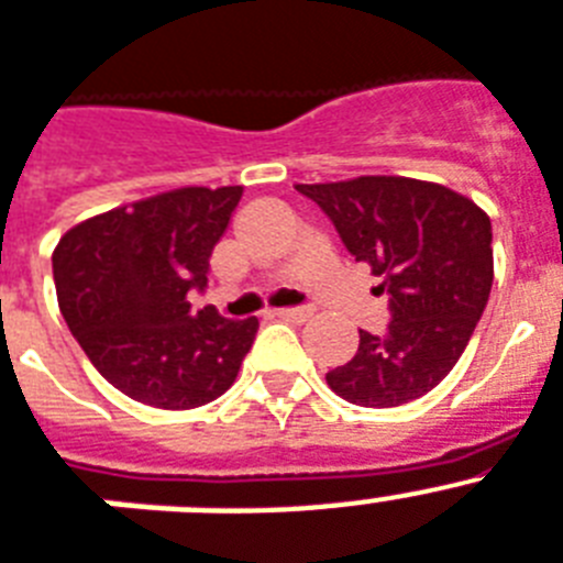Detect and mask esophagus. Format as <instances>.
Here are the masks:
<instances>
[{
	"label": "esophagus",
	"instance_id": "34e87169",
	"mask_svg": "<svg viewBox=\"0 0 563 563\" xmlns=\"http://www.w3.org/2000/svg\"><path fill=\"white\" fill-rule=\"evenodd\" d=\"M274 314H277L280 320H289V323H306V320H309L314 311L311 309H277Z\"/></svg>",
	"mask_w": 563,
	"mask_h": 563
}]
</instances>
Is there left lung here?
I'll list each match as a JSON object with an SVG mask.
<instances>
[{
    "label": "left lung",
    "instance_id": "left-lung-1",
    "mask_svg": "<svg viewBox=\"0 0 563 563\" xmlns=\"http://www.w3.org/2000/svg\"><path fill=\"white\" fill-rule=\"evenodd\" d=\"M329 214L357 263L389 295L386 334L361 329L354 357L325 375L349 404L391 409L423 398L464 354L493 289V223L481 206L441 183L352 177L297 183Z\"/></svg>",
    "mask_w": 563,
    "mask_h": 563
}]
</instances>
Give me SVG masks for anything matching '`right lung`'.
Returning a JSON list of instances; mask_svg holds the SVG:
<instances>
[{
    "label": "right lung",
    "instance_id": "add662e5",
    "mask_svg": "<svg viewBox=\"0 0 563 563\" xmlns=\"http://www.w3.org/2000/svg\"><path fill=\"white\" fill-rule=\"evenodd\" d=\"M243 186H186L88 217L54 249L56 300L108 384L154 409L220 398L257 334V318L191 311Z\"/></svg>",
    "mask_w": 563,
    "mask_h": 563
}]
</instances>
